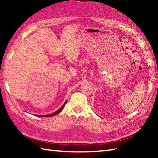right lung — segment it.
Segmentation results:
<instances>
[{"label":"right lung","mask_w":158,"mask_h":158,"mask_svg":"<svg viewBox=\"0 0 158 158\" xmlns=\"http://www.w3.org/2000/svg\"><path fill=\"white\" fill-rule=\"evenodd\" d=\"M66 102H67V101L65 102V103H64V105H63L62 106H61V108H60V109H58V110L57 111L54 112V113H53V114H49V115H44V116H41V117H50V116H55V115L58 114V113H60V112L61 111H62V109H63L64 106H65Z\"/></svg>","instance_id":"right-lung-1"}]
</instances>
